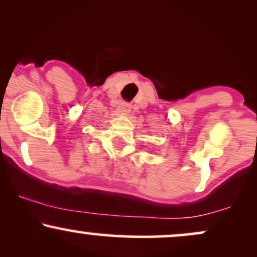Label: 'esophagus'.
<instances>
[{"mask_svg":"<svg viewBox=\"0 0 257 257\" xmlns=\"http://www.w3.org/2000/svg\"><path fill=\"white\" fill-rule=\"evenodd\" d=\"M118 108L122 112H125V113H129V112H131V110H132V106H131V104H129V102H125V101H122L119 104V106H118Z\"/></svg>","mask_w":257,"mask_h":257,"instance_id":"obj_1","label":"esophagus"}]
</instances>
